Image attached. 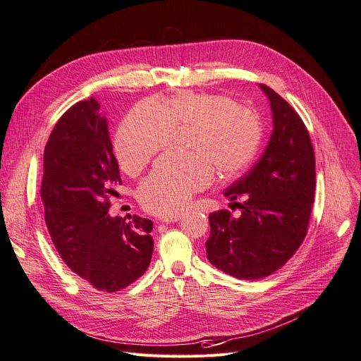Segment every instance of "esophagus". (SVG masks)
<instances>
[{"instance_id": "esophagus-1", "label": "esophagus", "mask_w": 361, "mask_h": 361, "mask_svg": "<svg viewBox=\"0 0 361 361\" xmlns=\"http://www.w3.org/2000/svg\"><path fill=\"white\" fill-rule=\"evenodd\" d=\"M180 219H181L180 214H171V216L162 217V219H160V221H164V223H176V221H178Z\"/></svg>"}]
</instances>
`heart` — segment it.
Here are the masks:
<instances>
[{"label": "heart", "mask_w": 361, "mask_h": 361, "mask_svg": "<svg viewBox=\"0 0 361 361\" xmlns=\"http://www.w3.org/2000/svg\"><path fill=\"white\" fill-rule=\"evenodd\" d=\"M193 128L192 154H165L138 188L141 205L157 216L177 214L192 196L220 180L238 177L255 159L262 128L255 114L219 93L178 92L165 101H144L120 125L114 149L122 169L137 176L169 145L173 129Z\"/></svg>", "instance_id": "1"}]
</instances>
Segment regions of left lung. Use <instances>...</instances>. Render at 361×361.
I'll list each match as a JSON object with an SVG mask.
<instances>
[{
  "instance_id": "obj_1",
  "label": "left lung",
  "mask_w": 361,
  "mask_h": 361,
  "mask_svg": "<svg viewBox=\"0 0 361 361\" xmlns=\"http://www.w3.org/2000/svg\"><path fill=\"white\" fill-rule=\"evenodd\" d=\"M259 87L271 106V138L259 162L224 192L241 214L211 212L205 244L209 263L239 279L268 276L295 255L308 229L315 190L308 129L276 92Z\"/></svg>"
}]
</instances>
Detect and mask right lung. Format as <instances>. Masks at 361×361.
Returning <instances> with one entry per match:
<instances>
[{
	"mask_svg": "<svg viewBox=\"0 0 361 361\" xmlns=\"http://www.w3.org/2000/svg\"><path fill=\"white\" fill-rule=\"evenodd\" d=\"M120 184L109 120L93 98L77 102L58 120L44 149V217L68 268L109 293L137 281L153 255L152 220L109 214V197L118 196Z\"/></svg>",
	"mask_w": 361,
	"mask_h": 361,
	"instance_id": "add662e5",
	"label": "right lung"
}]
</instances>
